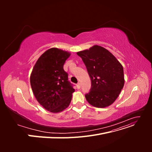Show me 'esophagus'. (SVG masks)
Here are the masks:
<instances>
[{
	"label": "esophagus",
	"instance_id": "obj_1",
	"mask_svg": "<svg viewBox=\"0 0 152 152\" xmlns=\"http://www.w3.org/2000/svg\"><path fill=\"white\" fill-rule=\"evenodd\" d=\"M80 83H79H79H78L77 84V89H80Z\"/></svg>",
	"mask_w": 152,
	"mask_h": 152
}]
</instances>
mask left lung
Segmentation results:
<instances>
[{"label":"left lung","instance_id":"1","mask_svg":"<svg viewBox=\"0 0 152 152\" xmlns=\"http://www.w3.org/2000/svg\"><path fill=\"white\" fill-rule=\"evenodd\" d=\"M77 54L84 63L91 80V91L85 96L86 100L96 108L111 105L125 82L121 63L108 50L98 45Z\"/></svg>","mask_w":152,"mask_h":152}]
</instances>
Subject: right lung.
Returning a JSON list of instances; mask_svg holds the SVG:
<instances>
[{
    "instance_id": "obj_1",
    "label": "right lung",
    "mask_w": 152,
    "mask_h": 152,
    "mask_svg": "<svg viewBox=\"0 0 152 152\" xmlns=\"http://www.w3.org/2000/svg\"><path fill=\"white\" fill-rule=\"evenodd\" d=\"M70 54L60 49L50 48L39 57L31 73L30 85L36 99L51 113L68 108L75 91L63 69Z\"/></svg>"
}]
</instances>
